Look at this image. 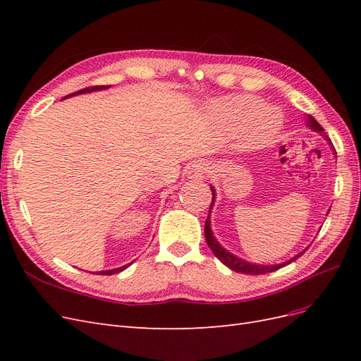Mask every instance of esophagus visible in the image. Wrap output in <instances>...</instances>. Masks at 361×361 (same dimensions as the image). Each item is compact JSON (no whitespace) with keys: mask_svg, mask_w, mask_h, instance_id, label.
<instances>
[{"mask_svg":"<svg viewBox=\"0 0 361 361\" xmlns=\"http://www.w3.org/2000/svg\"><path fill=\"white\" fill-rule=\"evenodd\" d=\"M207 173V164L204 161H194L188 167V176L191 179H202Z\"/></svg>","mask_w":361,"mask_h":361,"instance_id":"1","label":"esophagus"}]
</instances>
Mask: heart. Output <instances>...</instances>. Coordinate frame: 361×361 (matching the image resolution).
I'll return each mask as SVG.
<instances>
[{
    "instance_id": "obj_1",
    "label": "heart",
    "mask_w": 361,
    "mask_h": 361,
    "mask_svg": "<svg viewBox=\"0 0 361 361\" xmlns=\"http://www.w3.org/2000/svg\"><path fill=\"white\" fill-rule=\"evenodd\" d=\"M212 116L223 128L244 129L256 145L274 140L281 128L280 114L255 96H231L218 101L211 108Z\"/></svg>"
}]
</instances>
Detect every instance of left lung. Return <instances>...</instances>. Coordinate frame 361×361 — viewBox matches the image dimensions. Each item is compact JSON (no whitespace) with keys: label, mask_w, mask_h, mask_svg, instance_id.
Here are the masks:
<instances>
[{"label":"left lung","mask_w":361,"mask_h":361,"mask_svg":"<svg viewBox=\"0 0 361 361\" xmlns=\"http://www.w3.org/2000/svg\"><path fill=\"white\" fill-rule=\"evenodd\" d=\"M307 120H309V126H310L312 129L318 130V133L324 134V128H322L318 122H316V120H314L312 116H310ZM211 191H212V202H211V207H209V214H211V209H212V204H214V195H215L214 188H211ZM204 238H206V243H207V245H209V248L212 250V253H214L218 259H220L226 267H228V268H231V269H232V271H235V272H241V274L259 276V274H267V272H274V271H277V269H280V268H283V267H286L288 264H290V262L297 260V259L302 255V253H300V255H297L295 257H292L290 260L285 262V264H280V265L265 267V265L248 264V262H245V260H243V259H239V257H236V256L231 255V253H228L227 250H224L220 244L216 243V239L214 238L212 231H211L209 215H207V218H206V223H204Z\"/></svg>","instance_id":"left-lung-1"}]
</instances>
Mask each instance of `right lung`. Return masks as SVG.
<instances>
[{"label": "right lung", "instance_id": "1", "mask_svg": "<svg viewBox=\"0 0 361 361\" xmlns=\"http://www.w3.org/2000/svg\"><path fill=\"white\" fill-rule=\"evenodd\" d=\"M106 89V85H93V87H85V89L82 90H78L76 93H72V94H80V93H89V92H94V90H104ZM71 96V94H69ZM129 265H125V267H120V268H116V269H110V271H101L99 274L101 276H111V274H117V272L123 271L125 268H128Z\"/></svg>", "mask_w": 361, "mask_h": 361}]
</instances>
